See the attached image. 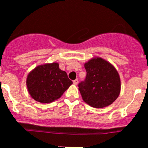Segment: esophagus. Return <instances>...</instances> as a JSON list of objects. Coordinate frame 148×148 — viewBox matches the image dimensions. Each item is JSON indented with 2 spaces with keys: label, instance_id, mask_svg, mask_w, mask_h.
<instances>
[{
  "label": "esophagus",
  "instance_id": "obj_1",
  "mask_svg": "<svg viewBox=\"0 0 148 148\" xmlns=\"http://www.w3.org/2000/svg\"><path fill=\"white\" fill-rule=\"evenodd\" d=\"M73 84H74V85H77V84H78V79H76V80H74V81H73Z\"/></svg>",
  "mask_w": 148,
  "mask_h": 148
}]
</instances>
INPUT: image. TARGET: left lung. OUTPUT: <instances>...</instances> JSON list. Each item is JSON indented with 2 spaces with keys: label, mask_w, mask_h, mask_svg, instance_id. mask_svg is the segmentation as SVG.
Segmentation results:
<instances>
[{
  "label": "left lung",
  "mask_w": 148,
  "mask_h": 148,
  "mask_svg": "<svg viewBox=\"0 0 148 148\" xmlns=\"http://www.w3.org/2000/svg\"><path fill=\"white\" fill-rule=\"evenodd\" d=\"M85 81L79 84L82 99L95 108L111 105L120 93L121 83L118 71L112 64L101 57H94L84 64Z\"/></svg>",
  "instance_id": "left-lung-1"
}]
</instances>
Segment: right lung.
I'll return each mask as SVG.
<instances>
[{
	"instance_id": "obj_1",
	"label": "right lung",
	"mask_w": 148,
	"mask_h": 148,
	"mask_svg": "<svg viewBox=\"0 0 148 148\" xmlns=\"http://www.w3.org/2000/svg\"><path fill=\"white\" fill-rule=\"evenodd\" d=\"M73 84L58 62L40 64L29 72L26 85L29 95L40 103H50L61 98Z\"/></svg>"
}]
</instances>
